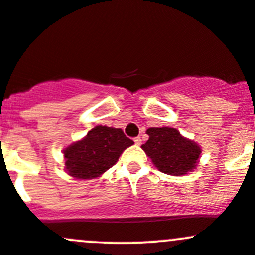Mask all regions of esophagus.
Masks as SVG:
<instances>
[{"label":"esophagus","mask_w":255,"mask_h":255,"mask_svg":"<svg viewBox=\"0 0 255 255\" xmlns=\"http://www.w3.org/2000/svg\"><path fill=\"white\" fill-rule=\"evenodd\" d=\"M134 143L137 144V145H140V144H142V138H140V137L134 138Z\"/></svg>","instance_id":"obj_1"}]
</instances>
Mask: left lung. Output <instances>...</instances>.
Returning a JSON list of instances; mask_svg holds the SVG:
<instances>
[{
    "label": "left lung",
    "instance_id": "left-lung-1",
    "mask_svg": "<svg viewBox=\"0 0 255 255\" xmlns=\"http://www.w3.org/2000/svg\"><path fill=\"white\" fill-rule=\"evenodd\" d=\"M148 142L142 148L159 171L168 175H185L196 166L201 149L169 127H151L146 130Z\"/></svg>",
    "mask_w": 255,
    "mask_h": 255
}]
</instances>
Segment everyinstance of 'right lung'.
<instances>
[{"label":"right lung","instance_id":"add662e5","mask_svg":"<svg viewBox=\"0 0 255 255\" xmlns=\"http://www.w3.org/2000/svg\"><path fill=\"white\" fill-rule=\"evenodd\" d=\"M133 144L122 129L96 126L84 139L64 150L65 169L76 179H95L112 168L122 151Z\"/></svg>","mask_w":255,"mask_h":255}]
</instances>
